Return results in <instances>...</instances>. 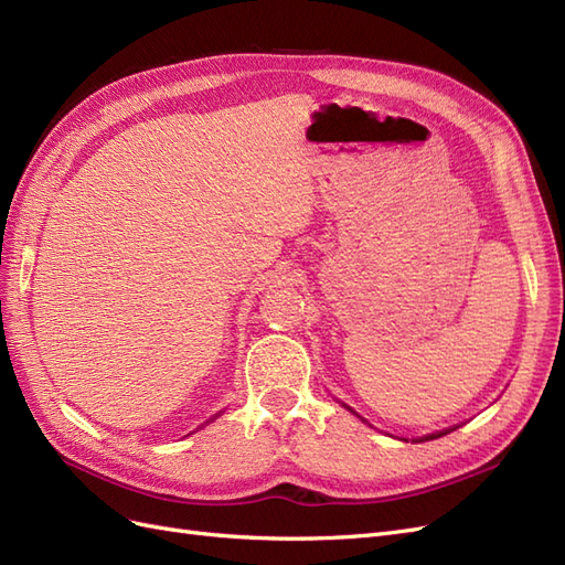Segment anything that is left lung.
I'll use <instances>...</instances> for the list:
<instances>
[{
  "label": "left lung",
  "instance_id": "left-lung-1",
  "mask_svg": "<svg viewBox=\"0 0 565 565\" xmlns=\"http://www.w3.org/2000/svg\"><path fill=\"white\" fill-rule=\"evenodd\" d=\"M452 431V429H450ZM450 431H438V434H431V436H424L422 440H434V438H440V436H446V434H450Z\"/></svg>",
  "mask_w": 565,
  "mask_h": 565
}]
</instances>
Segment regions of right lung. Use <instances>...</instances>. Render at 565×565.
Listing matches in <instances>:
<instances>
[{
	"label": "right lung",
	"instance_id": "right-lung-1",
	"mask_svg": "<svg viewBox=\"0 0 565 565\" xmlns=\"http://www.w3.org/2000/svg\"><path fill=\"white\" fill-rule=\"evenodd\" d=\"M216 417H218V415H214V417H212V419H216ZM212 419H210V422H212Z\"/></svg>",
	"mask_w": 565,
	"mask_h": 565
}]
</instances>
